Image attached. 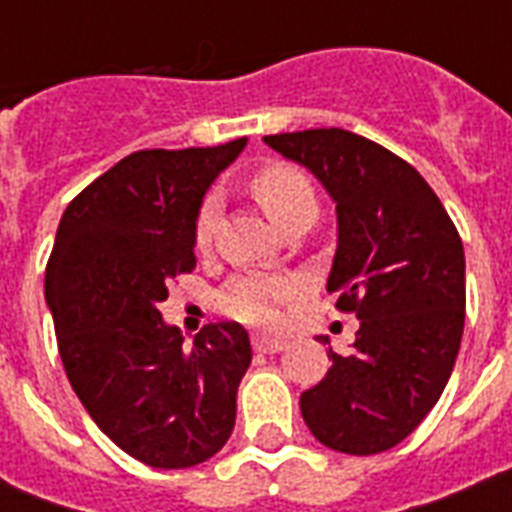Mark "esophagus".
<instances>
[{"label": "esophagus", "mask_w": 512, "mask_h": 512, "mask_svg": "<svg viewBox=\"0 0 512 512\" xmlns=\"http://www.w3.org/2000/svg\"><path fill=\"white\" fill-rule=\"evenodd\" d=\"M252 345H255L257 353H279V350L287 348V340L271 335H255L252 337Z\"/></svg>", "instance_id": "obj_1"}]
</instances>
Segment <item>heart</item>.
Returning <instances> with one entry per match:
<instances>
[{"label": "heart", "instance_id": "1", "mask_svg": "<svg viewBox=\"0 0 512 512\" xmlns=\"http://www.w3.org/2000/svg\"><path fill=\"white\" fill-rule=\"evenodd\" d=\"M255 199L263 204L273 223L281 231L300 217H316L319 199L311 180L287 164H268L249 180ZM217 201L215 193L204 196L193 220V239L199 247H207L215 231ZM295 292V284L284 276H239L220 295V308L228 316L247 324H273L279 316V303Z\"/></svg>", "mask_w": 512, "mask_h": 512}]
</instances>
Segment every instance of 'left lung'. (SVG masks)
Masks as SVG:
<instances>
[{
	"mask_svg": "<svg viewBox=\"0 0 512 512\" xmlns=\"http://www.w3.org/2000/svg\"><path fill=\"white\" fill-rule=\"evenodd\" d=\"M263 140L311 170L335 199L327 289L361 321L353 350L329 348L332 369L300 396L305 425L335 452H388L428 417L460 353V233L425 177L380 143L337 127Z\"/></svg>",
	"mask_w": 512,
	"mask_h": 512,
	"instance_id": "obj_1",
	"label": "left lung"
}]
</instances>
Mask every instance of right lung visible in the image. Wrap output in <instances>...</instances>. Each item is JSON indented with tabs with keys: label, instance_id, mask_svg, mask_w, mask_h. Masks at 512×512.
Instances as JSON below:
<instances>
[{
	"label": "right lung",
	"instance_id": "add662e5",
	"mask_svg": "<svg viewBox=\"0 0 512 512\" xmlns=\"http://www.w3.org/2000/svg\"><path fill=\"white\" fill-rule=\"evenodd\" d=\"M244 146L124 156L68 204L47 260L44 297L68 382L98 428L151 468L209 460L236 422L247 329L207 324L185 348L159 303L196 268L199 204Z\"/></svg>",
	"mask_w": 512,
	"mask_h": 512
}]
</instances>
